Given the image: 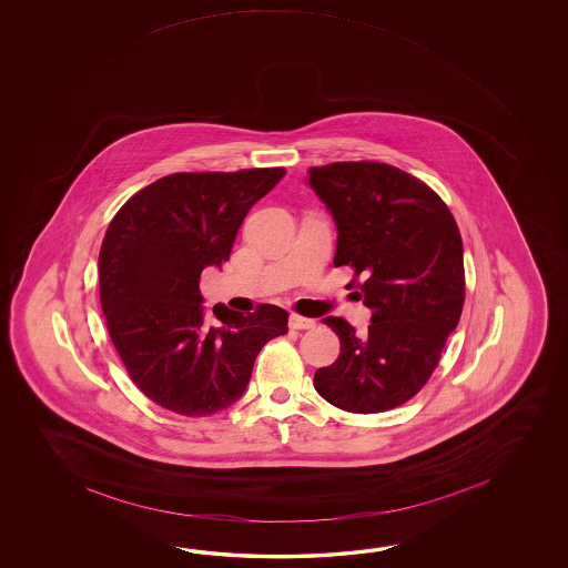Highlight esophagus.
Returning a JSON list of instances; mask_svg holds the SVG:
<instances>
[{
  "mask_svg": "<svg viewBox=\"0 0 568 568\" xmlns=\"http://www.w3.org/2000/svg\"><path fill=\"white\" fill-rule=\"evenodd\" d=\"M290 326L296 328V331H306V328H314L316 321H313V318H304V316H298V314H292V316H290Z\"/></svg>",
  "mask_w": 568,
  "mask_h": 568,
  "instance_id": "esophagus-1",
  "label": "esophagus"
}]
</instances>
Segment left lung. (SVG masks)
<instances>
[{"label": "left lung", "instance_id": "1", "mask_svg": "<svg viewBox=\"0 0 568 568\" xmlns=\"http://www.w3.org/2000/svg\"><path fill=\"white\" fill-rule=\"evenodd\" d=\"M306 182L337 225L333 264L365 278L363 304L374 311L365 335L338 316L323 318L341 353L316 369L314 387L341 410H392L420 392L459 325V227L428 184L389 164L335 162L308 170Z\"/></svg>", "mask_w": 568, "mask_h": 568}]
</instances>
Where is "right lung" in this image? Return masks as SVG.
Wrapping results in <instances>:
<instances>
[{
    "instance_id": "obj_1",
    "label": "right lung",
    "mask_w": 568,
    "mask_h": 568,
    "mask_svg": "<svg viewBox=\"0 0 568 568\" xmlns=\"http://www.w3.org/2000/svg\"><path fill=\"white\" fill-rule=\"evenodd\" d=\"M284 169L170 174L133 194L109 223L99 252L108 331L133 384L182 416L230 408L250 384L255 357L288 333V313L260 304L205 308L201 272L221 267L247 211Z\"/></svg>"
}]
</instances>
